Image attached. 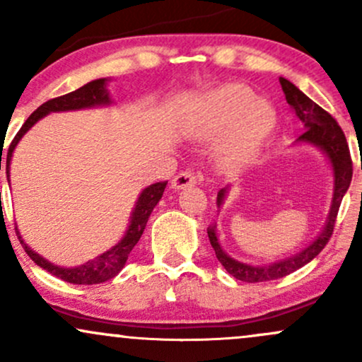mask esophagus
Returning <instances> with one entry per match:
<instances>
[{
    "mask_svg": "<svg viewBox=\"0 0 362 362\" xmlns=\"http://www.w3.org/2000/svg\"><path fill=\"white\" fill-rule=\"evenodd\" d=\"M197 184V178L192 172H180L178 175L172 180V187L177 190L187 189V187H192Z\"/></svg>",
    "mask_w": 362,
    "mask_h": 362,
    "instance_id": "obj_1",
    "label": "esophagus"
}]
</instances>
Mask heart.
I'll list each match as a JSON object with an SVG mask.
<instances>
[{"label":"heart","instance_id":"1","mask_svg":"<svg viewBox=\"0 0 362 362\" xmlns=\"http://www.w3.org/2000/svg\"><path fill=\"white\" fill-rule=\"evenodd\" d=\"M276 124L277 110L271 102L257 98L255 91L243 83H228L199 103L192 132L209 139L226 130L219 143V156L240 167L259 155Z\"/></svg>","mask_w":362,"mask_h":362}]
</instances>
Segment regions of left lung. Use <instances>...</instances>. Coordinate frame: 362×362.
Wrapping results in <instances>:
<instances>
[{"instance_id":"8db88e82","label":"left lung","mask_w":362,"mask_h":362,"mask_svg":"<svg viewBox=\"0 0 362 362\" xmlns=\"http://www.w3.org/2000/svg\"><path fill=\"white\" fill-rule=\"evenodd\" d=\"M279 81L282 91H284L286 95V100H288L291 109L294 110L296 117L300 119L303 126H305V132L296 139L294 144H311V146L318 148L320 151L325 155L328 163H330L332 167V172H334V195H332V204L325 219V224H323L322 231H320L317 238H315L310 245H306L303 250L293 253V255L286 257V259L272 262V264L252 265L230 257L223 250L221 243H219L218 233H216V223L211 224V226L207 228V236H209V242L213 245L219 264H221L223 267L226 269V272L231 274L235 279L243 282H265L281 279V277L289 276L291 272L298 271L303 265H306L308 262L313 260L315 257L325 248L328 240H330L340 202H342L344 195H346L352 180L351 153H349L346 136H344L337 120L332 117L328 112L323 110L322 107L317 105L311 98L306 97V95L303 93L298 86H294L289 80L279 78ZM228 190H230V185L224 187V189L218 192V199H216L218 207L223 206L224 199H226L228 195Z\"/></svg>"}]
</instances>
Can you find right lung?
Returning a JSON list of instances; mask_svg holds the SVG:
<instances>
[{"label": "right lung", "instance_id": "1", "mask_svg": "<svg viewBox=\"0 0 362 362\" xmlns=\"http://www.w3.org/2000/svg\"><path fill=\"white\" fill-rule=\"evenodd\" d=\"M109 81H110L109 78H100V80H93L86 83V85H83L81 88L71 91V93H66L62 95V97L52 98V100L42 103V105H40L39 109L30 115V117L25 120L22 129H20L18 134L15 136V139L11 141L10 148H8V155H6L8 182H10V165H11V158H13L16 144L20 143V139H22L40 119L45 117V115L52 114V112L81 110V109H91V107L110 105L112 98H110L109 90H107V83ZM0 170H1V158H0ZM165 187H167V182H156V184L148 185L146 189L141 190L138 201H136L134 204V209H132L131 213V218H129V226L126 233H124L122 238H120V242L115 243L114 247L109 248L107 252H103L98 257H95V259L78 265V267H61V265L52 264V262L44 259L42 255H39V253L32 250V248L25 243L22 235H20L18 228H16V235H18L20 243L23 245L25 252L28 253V257H30L39 267H42L44 271L51 272L52 276L59 277L62 281L71 282V284H100V282L112 279V277H115L120 271H122V267L127 262L129 253H131L132 248H134V245L139 242L141 235H143L144 228H146L148 218L151 216L155 206L160 202L161 195L165 192Z\"/></svg>", "mask_w": 362, "mask_h": 362}]
</instances>
